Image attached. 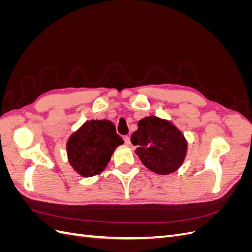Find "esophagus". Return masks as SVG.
Here are the masks:
<instances>
[{
	"label": "esophagus",
	"mask_w": 252,
	"mask_h": 252,
	"mask_svg": "<svg viewBox=\"0 0 252 252\" xmlns=\"http://www.w3.org/2000/svg\"><path fill=\"white\" fill-rule=\"evenodd\" d=\"M123 139H124L126 145H130V143H131V142H130V136H129V135H125Z\"/></svg>",
	"instance_id": "1"
}]
</instances>
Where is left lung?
Returning a JSON list of instances; mask_svg holds the SVG:
<instances>
[{"mask_svg": "<svg viewBox=\"0 0 252 252\" xmlns=\"http://www.w3.org/2000/svg\"><path fill=\"white\" fill-rule=\"evenodd\" d=\"M138 146L135 154L141 162L157 174L166 175L178 170L187 154V141L171 122L146 117L139 121L138 130L131 134Z\"/></svg>", "mask_w": 252, "mask_h": 252, "instance_id": "1", "label": "left lung"}]
</instances>
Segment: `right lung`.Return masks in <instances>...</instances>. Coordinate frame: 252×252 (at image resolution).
I'll list each match as a JSON object with an SVG mask.
<instances>
[{
    "mask_svg": "<svg viewBox=\"0 0 252 252\" xmlns=\"http://www.w3.org/2000/svg\"><path fill=\"white\" fill-rule=\"evenodd\" d=\"M123 143L112 122L87 121L67 141L68 162L82 177H94L106 168L113 151Z\"/></svg>",
    "mask_w": 252,
    "mask_h": 252,
    "instance_id": "1",
    "label": "right lung"
}]
</instances>
